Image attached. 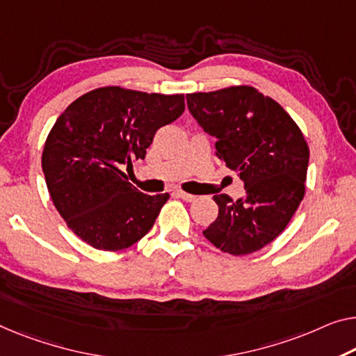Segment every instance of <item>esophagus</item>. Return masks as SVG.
<instances>
[{
  "mask_svg": "<svg viewBox=\"0 0 356 356\" xmlns=\"http://www.w3.org/2000/svg\"><path fill=\"white\" fill-rule=\"evenodd\" d=\"M176 195L179 196V198H182L184 201H188V203H192V201L196 200V196L192 195V193H187V192H182V190H177Z\"/></svg>",
  "mask_w": 356,
  "mask_h": 356,
  "instance_id": "esophagus-1",
  "label": "esophagus"
}]
</instances>
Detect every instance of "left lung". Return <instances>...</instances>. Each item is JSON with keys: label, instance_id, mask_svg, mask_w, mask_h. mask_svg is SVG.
<instances>
[{"label": "left lung", "instance_id": "8db88e82", "mask_svg": "<svg viewBox=\"0 0 356 356\" xmlns=\"http://www.w3.org/2000/svg\"><path fill=\"white\" fill-rule=\"evenodd\" d=\"M187 105L246 190L236 201L212 196L219 216L203 235L232 256L256 252L288 227L304 200L310 153L304 134L277 100L246 84L187 94Z\"/></svg>", "mask_w": 356, "mask_h": 356}]
</instances>
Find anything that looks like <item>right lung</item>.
<instances>
[{
	"label": "right lung",
	"mask_w": 356,
	"mask_h": 356,
	"mask_svg": "<svg viewBox=\"0 0 356 356\" xmlns=\"http://www.w3.org/2000/svg\"><path fill=\"white\" fill-rule=\"evenodd\" d=\"M184 110V94L105 86L57 118L42 148V172L56 209L84 243L113 252L150 232L169 193L139 192L123 168L144 160L156 131Z\"/></svg>",
	"instance_id": "right-lung-1"
}]
</instances>
